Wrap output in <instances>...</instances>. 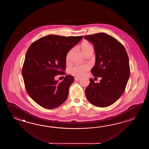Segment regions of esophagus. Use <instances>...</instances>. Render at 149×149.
<instances>
[{
	"instance_id": "obj_1",
	"label": "esophagus",
	"mask_w": 149,
	"mask_h": 149,
	"mask_svg": "<svg viewBox=\"0 0 149 149\" xmlns=\"http://www.w3.org/2000/svg\"><path fill=\"white\" fill-rule=\"evenodd\" d=\"M80 79V78H79V77H75L74 78V80L76 81H78Z\"/></svg>"
}]
</instances>
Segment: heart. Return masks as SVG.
<instances>
[{
  "label": "heart",
  "mask_w": 149,
  "mask_h": 149,
  "mask_svg": "<svg viewBox=\"0 0 149 149\" xmlns=\"http://www.w3.org/2000/svg\"><path fill=\"white\" fill-rule=\"evenodd\" d=\"M80 48L82 51V53L85 54L88 53L89 52H93L94 48L91 44H90L87 41L83 42L80 45ZM73 52V49H70L67 53L66 55V60L69 61L70 60V57ZM88 70V67L85 65H77L71 68L70 70V73L73 76L77 77H81L84 76L86 72Z\"/></svg>",
  "instance_id": "1"
}]
</instances>
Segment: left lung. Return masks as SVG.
Masks as SVG:
<instances>
[{
	"label": "left lung",
	"mask_w": 149,
	"mask_h": 149,
	"mask_svg": "<svg viewBox=\"0 0 149 149\" xmlns=\"http://www.w3.org/2000/svg\"><path fill=\"white\" fill-rule=\"evenodd\" d=\"M94 45L96 62L93 75L101 77L100 83L89 79L86 88V98L98 107H107L117 101L126 88L130 78L129 58L124 46L116 38L105 33L86 36Z\"/></svg>",
	"instance_id": "left-lung-1"
}]
</instances>
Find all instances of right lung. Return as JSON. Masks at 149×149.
Returning <instances> with one entry per match:
<instances>
[{
    "label": "right lung",
    "mask_w": 149,
    "mask_h": 149,
    "mask_svg": "<svg viewBox=\"0 0 149 149\" xmlns=\"http://www.w3.org/2000/svg\"><path fill=\"white\" fill-rule=\"evenodd\" d=\"M82 37L48 35L29 47L23 65V78L29 95L42 108H57L66 101L74 78L67 75L58 82L55 77L65 73L67 53Z\"/></svg>",
    "instance_id": "right-lung-1"
}]
</instances>
